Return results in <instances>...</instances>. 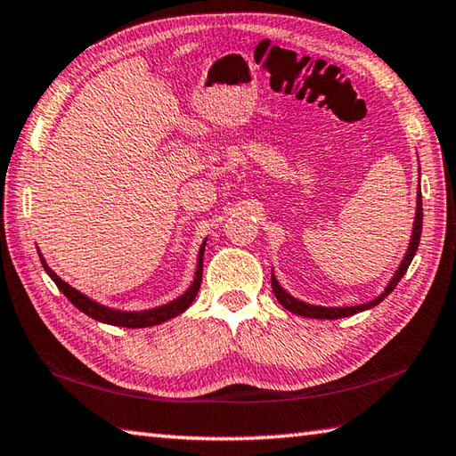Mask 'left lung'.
Returning <instances> with one entry per match:
<instances>
[{
    "instance_id": "8db88e82",
    "label": "left lung",
    "mask_w": 456,
    "mask_h": 456,
    "mask_svg": "<svg viewBox=\"0 0 456 456\" xmlns=\"http://www.w3.org/2000/svg\"><path fill=\"white\" fill-rule=\"evenodd\" d=\"M421 227H423V208H421V190H418V208H415V219H413V229H411V239H410L408 250H405L402 263H400L398 270H395V274L392 276L388 286H386L384 292L378 297H374L372 302H366V304H361V305H343V307H327V305L307 304V302H304V299H297L292 294H288L286 289L280 286V282L274 276V270H273V278H270V282H273V292H274L278 302L282 304V307H286L288 312H292L296 315H302V317H309V319H341V317L354 315L358 312H366V309H370V307L380 304L382 299L388 296L395 286H398L402 276L405 274V270L410 268L415 253H418L419 239H421Z\"/></svg>"
}]
</instances>
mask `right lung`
<instances>
[{"instance_id":"obj_1","label":"right lung","mask_w":456,"mask_h":456,"mask_svg":"<svg viewBox=\"0 0 456 456\" xmlns=\"http://www.w3.org/2000/svg\"><path fill=\"white\" fill-rule=\"evenodd\" d=\"M206 243L208 237L203 239V243L200 247L198 253V263H196V273H193V280L191 284L188 286V289L183 294H180L178 297L170 299L168 304H162L157 307H149V309H134V312H129V309H119V307H110L103 305L98 299H94L90 296L82 294L80 289L72 288L68 282L58 276L54 270L46 265V260L43 256L41 250H38V258H41L45 273L51 276L53 282L58 286V289L70 299L72 305H76L84 312L86 315H90L92 319L100 323H108V325H115V327H129V329H141V327H152V325H160L168 319L176 317L180 314L186 312V309L191 305L193 299L198 296V289L201 286V274H203V250H206Z\"/></svg>"}]
</instances>
